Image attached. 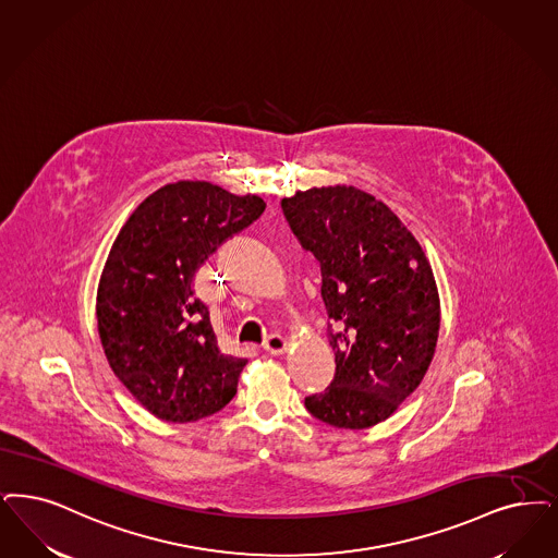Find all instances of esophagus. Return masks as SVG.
<instances>
[{"label":"esophagus","mask_w":558,"mask_h":558,"mask_svg":"<svg viewBox=\"0 0 558 558\" xmlns=\"http://www.w3.org/2000/svg\"><path fill=\"white\" fill-rule=\"evenodd\" d=\"M264 349L268 351L269 355H284L289 349V340L280 335H269L264 340Z\"/></svg>","instance_id":"obj_1"}]
</instances>
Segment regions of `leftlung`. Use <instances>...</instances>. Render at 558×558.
<instances>
[{
	"label": "left lung",
	"instance_id": "8db88e82",
	"mask_svg": "<svg viewBox=\"0 0 558 558\" xmlns=\"http://www.w3.org/2000/svg\"><path fill=\"white\" fill-rule=\"evenodd\" d=\"M290 230L322 268L335 349L330 386L305 399L324 424L388 420L424 379L440 330V296L424 248L369 193L336 184L282 199Z\"/></svg>",
	"mask_w": 558,
	"mask_h": 558
}]
</instances>
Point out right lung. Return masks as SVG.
Listing matches in <instances>:
<instances>
[{"label": "right lung", "instance_id": "add662e5", "mask_svg": "<svg viewBox=\"0 0 558 558\" xmlns=\"http://www.w3.org/2000/svg\"><path fill=\"white\" fill-rule=\"evenodd\" d=\"M266 209L203 180L157 189L113 241L97 289V330L116 378L157 420L189 424L236 395L246 359L223 355L193 276Z\"/></svg>", "mask_w": 558, "mask_h": 558}]
</instances>
